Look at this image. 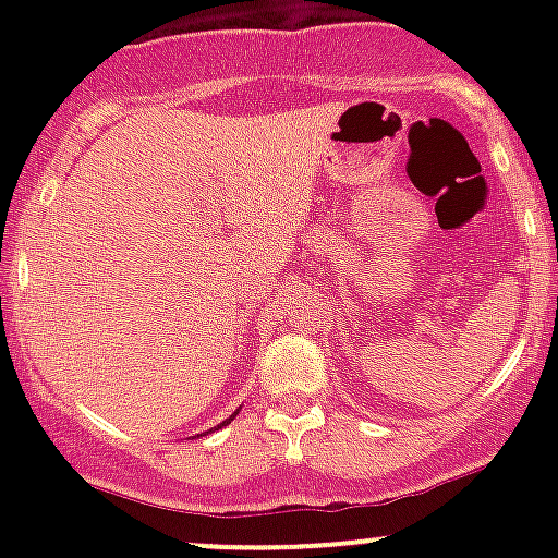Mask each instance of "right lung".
I'll use <instances>...</instances> for the list:
<instances>
[{
	"label": "right lung",
	"instance_id": "1",
	"mask_svg": "<svg viewBox=\"0 0 558 558\" xmlns=\"http://www.w3.org/2000/svg\"><path fill=\"white\" fill-rule=\"evenodd\" d=\"M235 414H239V412H233V414H230V417H228V420H222V422H220V425H217V427H215V430H220V427H226V425H230V420H233V417H235ZM209 433H213V430H209ZM194 438H198V435H194Z\"/></svg>",
	"mask_w": 558,
	"mask_h": 558
}]
</instances>
